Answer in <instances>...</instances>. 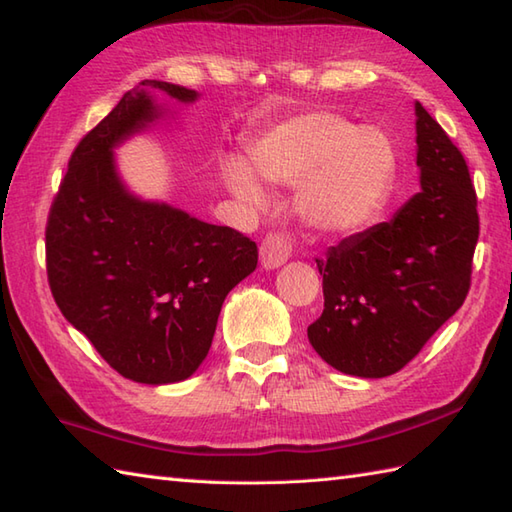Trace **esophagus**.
I'll return each mask as SVG.
<instances>
[{"label":"esophagus","instance_id":"34e87169","mask_svg":"<svg viewBox=\"0 0 512 512\" xmlns=\"http://www.w3.org/2000/svg\"><path fill=\"white\" fill-rule=\"evenodd\" d=\"M292 255V244L286 235H268L262 246H259V259H262V266L266 270H275L284 266Z\"/></svg>","mask_w":512,"mask_h":512}]
</instances>
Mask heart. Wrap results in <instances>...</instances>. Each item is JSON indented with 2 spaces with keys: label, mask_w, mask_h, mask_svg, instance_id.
<instances>
[{
  "label": "heart",
  "mask_w": 512,
  "mask_h": 512,
  "mask_svg": "<svg viewBox=\"0 0 512 512\" xmlns=\"http://www.w3.org/2000/svg\"><path fill=\"white\" fill-rule=\"evenodd\" d=\"M239 158L222 162V180L235 198L262 206L254 177L299 187L306 220L323 231L347 233L372 220L396 173L391 140L378 127H356L330 112H310L275 125ZM256 175L253 177L252 173Z\"/></svg>",
  "instance_id": "b5f03b06"
}]
</instances>
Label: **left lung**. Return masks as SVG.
Masks as SVG:
<instances>
[{
    "label": "left lung",
    "mask_w": 512,
    "mask_h": 512,
    "mask_svg": "<svg viewBox=\"0 0 512 512\" xmlns=\"http://www.w3.org/2000/svg\"><path fill=\"white\" fill-rule=\"evenodd\" d=\"M416 165L420 191L391 220L317 259L325 303L308 339L343 374H396L469 295L480 235L475 189L460 149L420 103Z\"/></svg>",
    "instance_id": "8db88e82"
}]
</instances>
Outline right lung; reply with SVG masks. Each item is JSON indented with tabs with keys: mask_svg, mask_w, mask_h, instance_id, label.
Here are the masks:
<instances>
[{
	"mask_svg": "<svg viewBox=\"0 0 512 512\" xmlns=\"http://www.w3.org/2000/svg\"><path fill=\"white\" fill-rule=\"evenodd\" d=\"M156 92L187 105L200 96L143 81L76 145L50 209L46 262L63 317L107 365L169 385L209 354L226 295L257 268V244L127 189L114 149L165 116Z\"/></svg>",
	"mask_w": 512,
	"mask_h": 512,
	"instance_id": "right-lung-1",
	"label": "right lung"
}]
</instances>
